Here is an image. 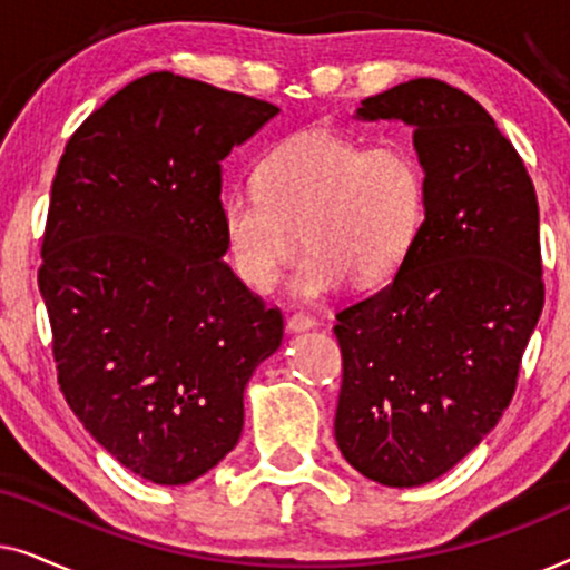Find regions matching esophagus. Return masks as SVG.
<instances>
[{"label":"esophagus","instance_id":"obj_1","mask_svg":"<svg viewBox=\"0 0 570 570\" xmlns=\"http://www.w3.org/2000/svg\"><path fill=\"white\" fill-rule=\"evenodd\" d=\"M314 326H316V318L308 314H293L291 318H287V332H293V334L308 332V330H314Z\"/></svg>","mask_w":570,"mask_h":570}]
</instances>
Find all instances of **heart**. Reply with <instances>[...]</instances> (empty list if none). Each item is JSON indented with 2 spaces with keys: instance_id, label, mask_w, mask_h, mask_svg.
<instances>
[{
  "instance_id": "b5f03b06",
  "label": "heart",
  "mask_w": 570,
  "mask_h": 570,
  "mask_svg": "<svg viewBox=\"0 0 570 570\" xmlns=\"http://www.w3.org/2000/svg\"><path fill=\"white\" fill-rule=\"evenodd\" d=\"M223 233L236 275L272 291L303 244L291 277L303 301L340 291L350 277L371 285L392 277L425 220V174L402 139L357 142L306 129L277 142L256 168V184L223 197Z\"/></svg>"
}]
</instances>
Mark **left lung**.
Segmentation results:
<instances>
[{"mask_svg":"<svg viewBox=\"0 0 570 570\" xmlns=\"http://www.w3.org/2000/svg\"><path fill=\"white\" fill-rule=\"evenodd\" d=\"M404 121L425 174V220L386 287L342 308L334 439L363 478L425 485L509 407L542 314L540 207L524 160L459 88L417 77L361 100Z\"/></svg>","mask_w":570,"mask_h":570,"instance_id":"obj_1","label":"left lung"}]
</instances>
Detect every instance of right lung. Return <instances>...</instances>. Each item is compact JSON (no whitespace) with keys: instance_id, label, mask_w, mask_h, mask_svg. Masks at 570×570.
<instances>
[{"instance_id":"obj_1","label":"right lung","mask_w":570,"mask_h":570,"mask_svg":"<svg viewBox=\"0 0 570 570\" xmlns=\"http://www.w3.org/2000/svg\"><path fill=\"white\" fill-rule=\"evenodd\" d=\"M279 108L153 72L69 137L51 184L41 287L61 394L92 439L155 485L213 470L244 431V389L283 342L223 262V166Z\"/></svg>"}]
</instances>
